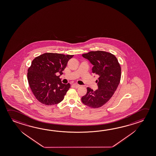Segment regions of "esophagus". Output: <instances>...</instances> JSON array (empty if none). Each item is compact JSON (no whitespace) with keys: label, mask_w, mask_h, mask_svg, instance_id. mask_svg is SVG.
Returning a JSON list of instances; mask_svg holds the SVG:
<instances>
[{"label":"esophagus","mask_w":156,"mask_h":156,"mask_svg":"<svg viewBox=\"0 0 156 156\" xmlns=\"http://www.w3.org/2000/svg\"><path fill=\"white\" fill-rule=\"evenodd\" d=\"M72 85H73L74 87H77V88L80 87V85L77 84H73Z\"/></svg>","instance_id":"obj_1"}]
</instances>
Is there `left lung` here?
<instances>
[{"mask_svg": "<svg viewBox=\"0 0 156 156\" xmlns=\"http://www.w3.org/2000/svg\"><path fill=\"white\" fill-rule=\"evenodd\" d=\"M82 56L93 64V73L98 75V89L87 87V93L82 98V102L93 108L102 106L109 101L117 89L121 78V67L117 58L110 52L95 51Z\"/></svg>", "mask_w": 156, "mask_h": 156, "instance_id": "left-lung-1", "label": "left lung"}]
</instances>
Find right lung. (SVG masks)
Listing matches in <instances>:
<instances>
[{
    "mask_svg": "<svg viewBox=\"0 0 156 156\" xmlns=\"http://www.w3.org/2000/svg\"><path fill=\"white\" fill-rule=\"evenodd\" d=\"M73 56L47 52L33 59L28 69V82L33 95L41 104L54 105L63 100L71 85L62 83L56 73L63 74Z\"/></svg>",
    "mask_w": 156,
    "mask_h": 156,
    "instance_id": "add662e5",
    "label": "right lung"
}]
</instances>
